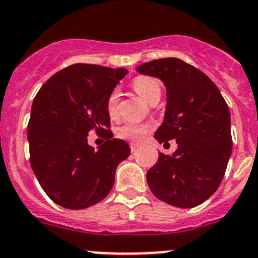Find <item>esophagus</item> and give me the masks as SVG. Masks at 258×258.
Returning <instances> with one entry per match:
<instances>
[{"label": "esophagus", "mask_w": 258, "mask_h": 258, "mask_svg": "<svg viewBox=\"0 0 258 258\" xmlns=\"http://www.w3.org/2000/svg\"><path fill=\"white\" fill-rule=\"evenodd\" d=\"M129 146H131V151H132V152H136V151L138 150V147H139L138 143H134V142H133V143H131V145H129Z\"/></svg>", "instance_id": "34e87169"}]
</instances>
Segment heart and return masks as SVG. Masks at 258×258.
<instances>
[{
    "label": "heart",
    "instance_id": "b5f03b06",
    "mask_svg": "<svg viewBox=\"0 0 258 258\" xmlns=\"http://www.w3.org/2000/svg\"><path fill=\"white\" fill-rule=\"evenodd\" d=\"M134 91L145 98L147 102H152L161 96V87L156 79L151 77H137L132 83ZM106 110L111 119H115L119 115V92L112 91L106 101ZM151 126L148 124H139V122H125L117 127L116 136L121 139L127 141L141 142L146 134L150 132Z\"/></svg>",
    "mask_w": 258,
    "mask_h": 258
}]
</instances>
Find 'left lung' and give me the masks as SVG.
Masks as SVG:
<instances>
[{
	"instance_id": "left-lung-1",
	"label": "left lung",
	"mask_w": 258,
	"mask_h": 258,
	"mask_svg": "<svg viewBox=\"0 0 258 258\" xmlns=\"http://www.w3.org/2000/svg\"><path fill=\"white\" fill-rule=\"evenodd\" d=\"M136 70L164 83L166 108L155 138L158 143L175 138L178 143L175 152L160 153L148 170V186L171 206H198L216 192L231 156L228 105L215 83L183 60L160 58Z\"/></svg>"
}]
</instances>
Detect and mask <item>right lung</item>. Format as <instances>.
Here are the masks:
<instances>
[{
    "label": "right lung",
    "instance_id": "add662e5",
    "mask_svg": "<svg viewBox=\"0 0 258 258\" xmlns=\"http://www.w3.org/2000/svg\"><path fill=\"white\" fill-rule=\"evenodd\" d=\"M127 74L92 63H75L52 75L35 96L28 125L30 165L49 198L69 210L102 201L115 181L117 165L131 155L122 139L107 131L106 101ZM92 128L108 141L94 150Z\"/></svg>",
    "mask_w": 258,
    "mask_h": 258
}]
</instances>
